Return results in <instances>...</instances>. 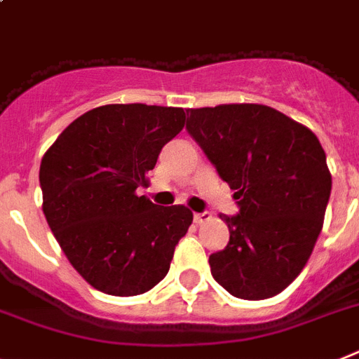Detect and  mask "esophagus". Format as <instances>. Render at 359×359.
Wrapping results in <instances>:
<instances>
[{
  "label": "esophagus",
  "instance_id": "esophagus-1",
  "mask_svg": "<svg viewBox=\"0 0 359 359\" xmlns=\"http://www.w3.org/2000/svg\"><path fill=\"white\" fill-rule=\"evenodd\" d=\"M210 212H207V210H203V212H196L194 214V223H205L209 222L210 219Z\"/></svg>",
  "mask_w": 359,
  "mask_h": 359
}]
</instances>
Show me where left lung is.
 <instances>
[{"label": "left lung", "instance_id": "1", "mask_svg": "<svg viewBox=\"0 0 359 359\" xmlns=\"http://www.w3.org/2000/svg\"><path fill=\"white\" fill-rule=\"evenodd\" d=\"M191 134L236 191L231 232L210 254L214 280L241 299L272 298L303 271L323 226L332 177L307 127L254 103L187 110Z\"/></svg>", "mask_w": 359, "mask_h": 359}]
</instances>
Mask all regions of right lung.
Here are the masks:
<instances>
[{
    "mask_svg": "<svg viewBox=\"0 0 359 359\" xmlns=\"http://www.w3.org/2000/svg\"><path fill=\"white\" fill-rule=\"evenodd\" d=\"M185 125L183 109L105 105L74 119L39 167L43 212L72 267L112 296H136L163 280L192 212L145 196L147 174Z\"/></svg>",
    "mask_w": 359,
    "mask_h": 359,
    "instance_id": "right-lung-1",
    "label": "right lung"
}]
</instances>
